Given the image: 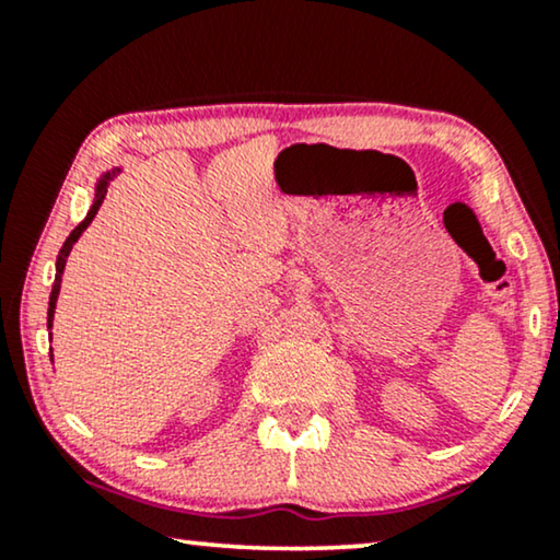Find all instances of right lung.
<instances>
[{"instance_id": "obj_1", "label": "right lung", "mask_w": 560, "mask_h": 560, "mask_svg": "<svg viewBox=\"0 0 560 560\" xmlns=\"http://www.w3.org/2000/svg\"><path fill=\"white\" fill-rule=\"evenodd\" d=\"M117 173H119V167H117V171L104 173L102 178H98V183H96V198H94V203H91L86 219H83L81 224L75 226L71 234H68V240L63 242V247H60V255H58V262H56V282H52V293H50V303H48V328L52 326V313H56V301H58V293H60V278H63V270H66V259H68V255H71L73 244L79 242V236L83 234V229H86V226L91 224V221H94L98 206H102L104 196H106V188H109V180H112Z\"/></svg>"}]
</instances>
